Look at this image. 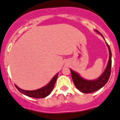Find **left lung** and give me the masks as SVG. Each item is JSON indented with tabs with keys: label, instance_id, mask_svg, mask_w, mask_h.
I'll return each instance as SVG.
<instances>
[{
	"label": "left lung",
	"instance_id": "1",
	"mask_svg": "<svg viewBox=\"0 0 120 120\" xmlns=\"http://www.w3.org/2000/svg\"><path fill=\"white\" fill-rule=\"evenodd\" d=\"M95 31L103 37L102 34L99 32L98 30H95ZM106 45L109 51V61H108V65H107L105 70L98 79L93 80H86L79 76L78 73L75 72V71H73L70 69L72 78L74 84L76 86L77 89H78L80 91L82 92L83 93H87V94L93 93V92H95L101 89L103 86L105 85L106 83L108 82V80L110 78L111 68H112V52H111L110 46L107 42Z\"/></svg>",
	"mask_w": 120,
	"mask_h": 120
}]
</instances>
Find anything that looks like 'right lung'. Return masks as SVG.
<instances>
[{"label": "right lung", "mask_w": 120, "mask_h": 120, "mask_svg": "<svg viewBox=\"0 0 120 120\" xmlns=\"http://www.w3.org/2000/svg\"><path fill=\"white\" fill-rule=\"evenodd\" d=\"M58 74L55 75V76L52 79L50 82L46 85L45 86L41 88L40 89L36 90H32V91H28V90H25L23 89H21L19 88L17 86H15L16 88L18 89V90L21 93L23 94L24 95H26L30 97H32V98H45V97H47L50 94V93L52 91L53 89L55 86V82L56 81L57 78Z\"/></svg>", "instance_id": "1"}]
</instances>
